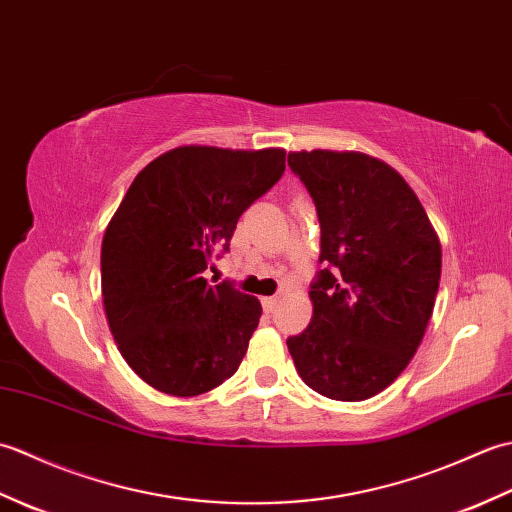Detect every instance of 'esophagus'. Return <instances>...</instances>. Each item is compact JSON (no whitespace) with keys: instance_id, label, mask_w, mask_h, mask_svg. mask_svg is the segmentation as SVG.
I'll return each mask as SVG.
<instances>
[{"instance_id":"esophagus-1","label":"esophagus","mask_w":512,"mask_h":512,"mask_svg":"<svg viewBox=\"0 0 512 512\" xmlns=\"http://www.w3.org/2000/svg\"><path fill=\"white\" fill-rule=\"evenodd\" d=\"M277 303H279V297H264V299H262V306H264L266 312H275Z\"/></svg>"}]
</instances>
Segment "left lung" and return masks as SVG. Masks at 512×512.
Returning a JSON list of instances; mask_svg holds the SVG:
<instances>
[{"label":"left lung","instance_id":"1","mask_svg":"<svg viewBox=\"0 0 512 512\" xmlns=\"http://www.w3.org/2000/svg\"><path fill=\"white\" fill-rule=\"evenodd\" d=\"M321 224L312 321L290 336L299 376L321 396L358 402L402 374L427 330L442 246L400 173L363 151H290Z\"/></svg>","mask_w":512,"mask_h":512}]
</instances>
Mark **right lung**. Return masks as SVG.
Wrapping results in <instances>:
<instances>
[{
	"label": "right lung",
	"instance_id": "1",
	"mask_svg": "<svg viewBox=\"0 0 512 512\" xmlns=\"http://www.w3.org/2000/svg\"><path fill=\"white\" fill-rule=\"evenodd\" d=\"M284 169L279 147L169 149L138 173L107 224L105 317L127 365L162 394H206L242 363L262 303L202 273Z\"/></svg>",
	"mask_w": 512,
	"mask_h": 512
}]
</instances>
